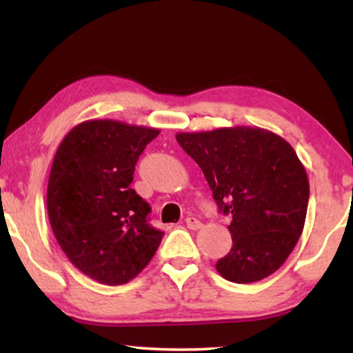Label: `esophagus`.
<instances>
[{
    "mask_svg": "<svg viewBox=\"0 0 353 353\" xmlns=\"http://www.w3.org/2000/svg\"><path fill=\"white\" fill-rule=\"evenodd\" d=\"M185 224H187V227H188V229H191V230L201 229V227H202L201 221L198 218H194V216H188L187 219H185Z\"/></svg>",
    "mask_w": 353,
    "mask_h": 353,
    "instance_id": "1",
    "label": "esophagus"
}]
</instances>
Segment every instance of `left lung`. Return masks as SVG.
<instances>
[{"instance_id": "obj_1", "label": "left lung", "mask_w": 353, "mask_h": 353, "mask_svg": "<svg viewBox=\"0 0 353 353\" xmlns=\"http://www.w3.org/2000/svg\"><path fill=\"white\" fill-rule=\"evenodd\" d=\"M176 140L201 166L219 212L230 214L232 249L216 270L234 283L276 272L305 224L310 185L297 154L260 128L181 132Z\"/></svg>"}]
</instances>
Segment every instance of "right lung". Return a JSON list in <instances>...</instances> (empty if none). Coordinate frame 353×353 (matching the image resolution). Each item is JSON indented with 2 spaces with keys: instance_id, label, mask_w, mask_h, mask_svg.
I'll use <instances>...</instances> for the list:
<instances>
[{
  "instance_id": "obj_1",
  "label": "right lung",
  "mask_w": 353,
  "mask_h": 353,
  "mask_svg": "<svg viewBox=\"0 0 353 353\" xmlns=\"http://www.w3.org/2000/svg\"><path fill=\"white\" fill-rule=\"evenodd\" d=\"M159 134L90 119L71 129L56 152L46 193L51 229L70 261L99 283L139 276L163 238L149 224L151 207L130 188L139 157Z\"/></svg>"
}]
</instances>
